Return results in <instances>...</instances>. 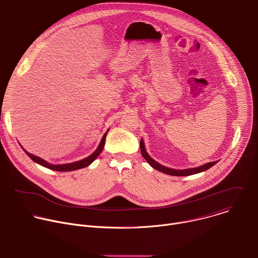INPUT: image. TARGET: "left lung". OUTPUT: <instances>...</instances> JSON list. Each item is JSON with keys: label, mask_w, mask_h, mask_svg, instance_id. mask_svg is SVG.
<instances>
[{"label": "left lung", "mask_w": 258, "mask_h": 258, "mask_svg": "<svg viewBox=\"0 0 258 258\" xmlns=\"http://www.w3.org/2000/svg\"><path fill=\"white\" fill-rule=\"evenodd\" d=\"M140 148H141V153L143 155V157L145 158V160L148 162L153 168L163 172V173H166V174H169V175H176V176H183V175H191V174H195V173H199L201 171H204L208 168H210L211 166H213L217 161H213V162H208L204 165H201L199 167H195V168H188V169H182V170H177V169H172V168H168V167H165L161 164H159L158 162H156L155 160H153L149 155L148 153L146 152L145 150V146H144V142L143 140H141L140 142Z\"/></svg>", "instance_id": "1"}]
</instances>
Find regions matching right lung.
<instances>
[{
  "mask_svg": "<svg viewBox=\"0 0 258 258\" xmlns=\"http://www.w3.org/2000/svg\"><path fill=\"white\" fill-rule=\"evenodd\" d=\"M108 131L105 133V135L103 136L101 142H100V145L97 148V150L92 154L90 155L89 157L83 159V160H80V161H77V162H73V163H67V164H61V165H53V164H50L48 163L47 161H45L44 159L40 158V157H36L28 152H26L25 150V153L36 163H39L47 168H50V169H53V170H56V171H71V170H76V169H80V168H84V167H87L88 165H90L99 155L100 153L102 152L103 148H104V145H105V140H106V135H107Z\"/></svg>",
  "mask_w": 258,
  "mask_h": 258,
  "instance_id": "add662e5",
  "label": "right lung"
}]
</instances>
